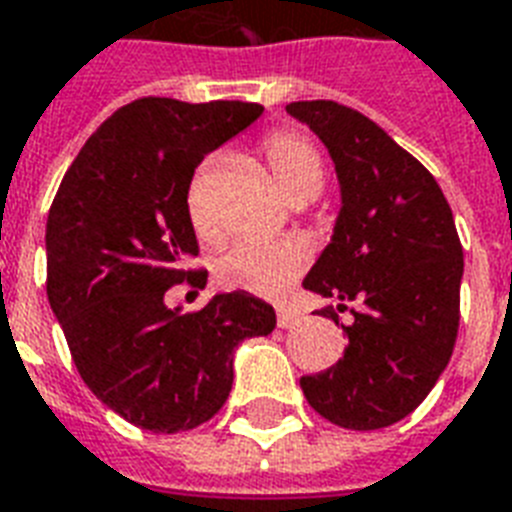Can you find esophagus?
Listing matches in <instances>:
<instances>
[{"mask_svg":"<svg viewBox=\"0 0 512 512\" xmlns=\"http://www.w3.org/2000/svg\"><path fill=\"white\" fill-rule=\"evenodd\" d=\"M299 323H301V315L296 310H285V307L277 310V326L280 328H296Z\"/></svg>","mask_w":512,"mask_h":512,"instance_id":"obj_1","label":"esophagus"}]
</instances>
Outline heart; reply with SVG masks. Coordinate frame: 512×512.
I'll return each instance as SVG.
<instances>
[{
	"label": "heart",
	"instance_id": "heart-1",
	"mask_svg": "<svg viewBox=\"0 0 512 512\" xmlns=\"http://www.w3.org/2000/svg\"><path fill=\"white\" fill-rule=\"evenodd\" d=\"M261 154H264V165H267L269 176L277 184L280 194L293 205L315 200L326 184L323 157L315 144L299 133H291V130L272 133L261 146ZM186 211H189L194 232L202 240L216 237L211 192H208L205 176H197L189 186ZM307 261H310L307 245L293 237L272 240V243L245 240V243H235L229 251L221 253L216 261V277L224 288H237V291L256 293V296H277L301 275Z\"/></svg>",
	"mask_w": 512,
	"mask_h": 512
}]
</instances>
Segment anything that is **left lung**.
<instances>
[{
	"instance_id": "1",
	"label": "left lung",
	"mask_w": 512,
	"mask_h": 512,
	"mask_svg": "<svg viewBox=\"0 0 512 512\" xmlns=\"http://www.w3.org/2000/svg\"><path fill=\"white\" fill-rule=\"evenodd\" d=\"M334 160L342 208L304 288L358 301L344 358L301 376L320 417L347 430H379L408 417L449 366L465 272L454 216L433 173L366 114L336 101H293ZM334 307L318 315L339 323Z\"/></svg>"
}]
</instances>
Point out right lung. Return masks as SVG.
Returning a JSON list of instances; mask_svg holds the SVG:
<instances>
[{"instance_id":"obj_1","label":"right lung","mask_w":512,"mask_h":512,"mask_svg":"<svg viewBox=\"0 0 512 512\" xmlns=\"http://www.w3.org/2000/svg\"><path fill=\"white\" fill-rule=\"evenodd\" d=\"M264 112L259 104L138 98L87 138L47 216V299L82 382L130 425L178 433L208 422L232 390V355L267 336L275 310L248 291L202 310L165 304L197 237L186 194L202 157Z\"/></svg>"}]
</instances>
